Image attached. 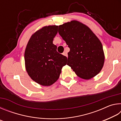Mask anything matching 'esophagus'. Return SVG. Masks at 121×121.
Here are the masks:
<instances>
[{
    "instance_id": "1",
    "label": "esophagus",
    "mask_w": 121,
    "mask_h": 121,
    "mask_svg": "<svg viewBox=\"0 0 121 121\" xmlns=\"http://www.w3.org/2000/svg\"><path fill=\"white\" fill-rule=\"evenodd\" d=\"M62 54L63 55V56H67H67H68V54H67V53L66 52H63L62 53Z\"/></svg>"
}]
</instances>
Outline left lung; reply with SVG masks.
<instances>
[{
	"mask_svg": "<svg viewBox=\"0 0 121 121\" xmlns=\"http://www.w3.org/2000/svg\"><path fill=\"white\" fill-rule=\"evenodd\" d=\"M59 34L70 51L67 65L78 76L89 79L103 67L105 56L101 43L86 26L72 21L59 26Z\"/></svg>",
	"mask_w": 121,
	"mask_h": 121,
	"instance_id": "left-lung-1",
	"label": "left lung"
}]
</instances>
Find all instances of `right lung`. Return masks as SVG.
Wrapping results in <instances>:
<instances>
[{
    "label": "right lung",
    "mask_w": 121,
    "mask_h": 121,
    "mask_svg": "<svg viewBox=\"0 0 121 121\" xmlns=\"http://www.w3.org/2000/svg\"><path fill=\"white\" fill-rule=\"evenodd\" d=\"M58 27L46 26L38 30L26 47V70L32 80L41 85L50 86L56 82L67 63V57L57 52V46L53 44Z\"/></svg>",
    "instance_id": "1"
}]
</instances>
